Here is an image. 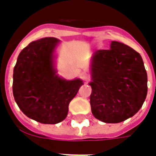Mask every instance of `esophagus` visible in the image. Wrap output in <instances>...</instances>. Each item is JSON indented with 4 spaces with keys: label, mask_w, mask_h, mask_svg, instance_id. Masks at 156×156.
<instances>
[{
    "label": "esophagus",
    "mask_w": 156,
    "mask_h": 156,
    "mask_svg": "<svg viewBox=\"0 0 156 156\" xmlns=\"http://www.w3.org/2000/svg\"><path fill=\"white\" fill-rule=\"evenodd\" d=\"M81 78H82V79H83V81H87H87L89 80L90 77H89V75L87 73H82V75H81Z\"/></svg>",
    "instance_id": "esophagus-1"
}]
</instances>
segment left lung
I'll use <instances>...</instances> for the list:
<instances>
[{
  "instance_id": "obj_1",
  "label": "left lung",
  "mask_w": 156,
  "mask_h": 156,
  "mask_svg": "<svg viewBox=\"0 0 156 156\" xmlns=\"http://www.w3.org/2000/svg\"><path fill=\"white\" fill-rule=\"evenodd\" d=\"M91 74L90 104L96 119L104 123H120L141 109L147 94V73L135 50L111 41L110 49L93 54Z\"/></svg>"
}]
</instances>
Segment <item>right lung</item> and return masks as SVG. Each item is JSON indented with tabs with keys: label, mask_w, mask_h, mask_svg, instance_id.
Masks as SVG:
<instances>
[{
	"label": "right lung",
	"mask_w": 156,
	"mask_h": 156,
	"mask_svg": "<svg viewBox=\"0 0 156 156\" xmlns=\"http://www.w3.org/2000/svg\"><path fill=\"white\" fill-rule=\"evenodd\" d=\"M59 40L45 37L21 51L14 68L13 94L22 112L33 120L55 124L65 119L69 105L83 81L65 80L56 74L54 51Z\"/></svg>",
	"instance_id": "right-lung-1"
}]
</instances>
